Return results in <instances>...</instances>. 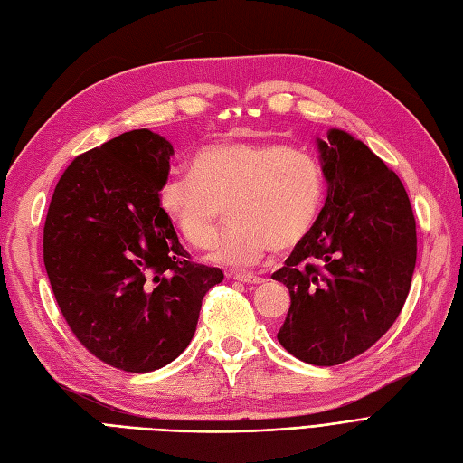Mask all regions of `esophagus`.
<instances>
[{"label": "esophagus", "mask_w": 463, "mask_h": 463, "mask_svg": "<svg viewBox=\"0 0 463 463\" xmlns=\"http://www.w3.org/2000/svg\"><path fill=\"white\" fill-rule=\"evenodd\" d=\"M230 277L237 282H243V284H249V286L262 284L260 277H255V274H249V272H233V274H230Z\"/></svg>", "instance_id": "obj_1"}]
</instances>
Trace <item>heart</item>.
<instances>
[{
    "label": "heart",
    "instance_id": "b5f03b06",
    "mask_svg": "<svg viewBox=\"0 0 463 463\" xmlns=\"http://www.w3.org/2000/svg\"><path fill=\"white\" fill-rule=\"evenodd\" d=\"M193 173H171L157 189L159 210L184 243H210L228 204L232 226L208 259L232 269L255 267L269 249L288 251L314 230L327 193L321 161L277 142H216L198 149Z\"/></svg>",
    "mask_w": 463,
    "mask_h": 463
}]
</instances>
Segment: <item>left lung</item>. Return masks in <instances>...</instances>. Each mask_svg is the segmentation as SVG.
Masks as SVG:
<instances>
[{"label":"left lung","mask_w":463,"mask_h":463,"mask_svg":"<svg viewBox=\"0 0 463 463\" xmlns=\"http://www.w3.org/2000/svg\"><path fill=\"white\" fill-rule=\"evenodd\" d=\"M327 196L314 230L272 274L290 292L277 339L296 358L335 366L376 343L402 311L417 262L403 183L345 130L316 138Z\"/></svg>","instance_id":"1"}]
</instances>
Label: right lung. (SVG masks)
<instances>
[{"mask_svg":"<svg viewBox=\"0 0 463 463\" xmlns=\"http://www.w3.org/2000/svg\"><path fill=\"white\" fill-rule=\"evenodd\" d=\"M173 146L130 130L61 175L44 222V267L71 333L124 372L164 368L189 346L206 292L223 280L191 262L157 189Z\"/></svg>","mask_w":463,"mask_h":463,"instance_id":"right-lung-1","label":"right lung"}]
</instances>
